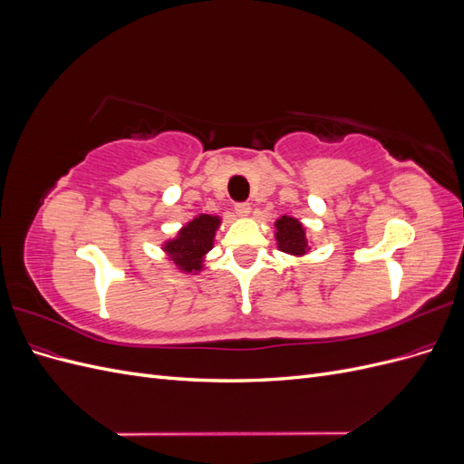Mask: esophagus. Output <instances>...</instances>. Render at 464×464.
<instances>
[{
    "mask_svg": "<svg viewBox=\"0 0 464 464\" xmlns=\"http://www.w3.org/2000/svg\"><path fill=\"white\" fill-rule=\"evenodd\" d=\"M234 210H236L237 217L246 218V217H249V213H251V207H249V203H237V205L234 207Z\"/></svg>",
    "mask_w": 464,
    "mask_h": 464,
    "instance_id": "1",
    "label": "esophagus"
}]
</instances>
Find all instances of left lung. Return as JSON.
I'll list each match as a JSON object with an SVG mask.
<instances>
[{
  "mask_svg": "<svg viewBox=\"0 0 464 464\" xmlns=\"http://www.w3.org/2000/svg\"><path fill=\"white\" fill-rule=\"evenodd\" d=\"M275 240L280 251L294 257H304L312 249L310 240L305 237L304 224L298 218L288 215H283L275 220Z\"/></svg>",
  "mask_w": 464,
  "mask_h": 464,
  "instance_id": "left-lung-1",
  "label": "left lung"
}]
</instances>
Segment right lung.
I'll return each instance as SVG.
<instances>
[{
	"instance_id": "add662e5",
	"label": "right lung",
	"mask_w": 464,
	"mask_h": 464,
	"mask_svg": "<svg viewBox=\"0 0 464 464\" xmlns=\"http://www.w3.org/2000/svg\"><path fill=\"white\" fill-rule=\"evenodd\" d=\"M222 218L218 215H198L178 230V234L162 244L166 257L178 271L198 275L205 269L207 254L215 246V236Z\"/></svg>"
}]
</instances>
